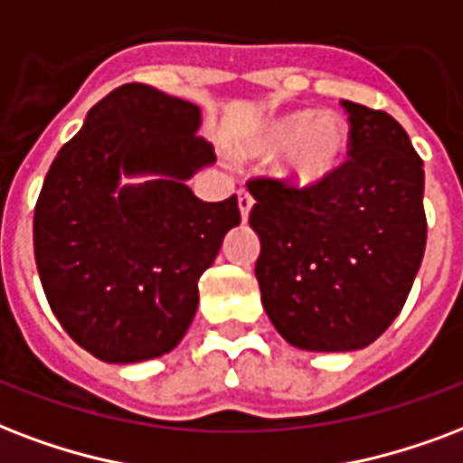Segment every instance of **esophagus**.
<instances>
[{"label": "esophagus", "instance_id": "1", "mask_svg": "<svg viewBox=\"0 0 463 463\" xmlns=\"http://www.w3.org/2000/svg\"><path fill=\"white\" fill-rule=\"evenodd\" d=\"M252 203H255V199H252L250 194H247V192L238 194V206H240V216H242V221H247V216H250V211H252Z\"/></svg>", "mask_w": 463, "mask_h": 463}]
</instances>
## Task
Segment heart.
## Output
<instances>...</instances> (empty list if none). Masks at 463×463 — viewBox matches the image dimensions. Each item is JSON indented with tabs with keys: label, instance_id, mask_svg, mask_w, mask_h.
<instances>
[{
	"label": "heart",
	"instance_id": "heart-1",
	"mask_svg": "<svg viewBox=\"0 0 463 463\" xmlns=\"http://www.w3.org/2000/svg\"><path fill=\"white\" fill-rule=\"evenodd\" d=\"M242 157L279 153L277 175L294 186H317L337 175L349 153V123L335 111L269 116L238 140Z\"/></svg>",
	"mask_w": 463,
	"mask_h": 463
}]
</instances>
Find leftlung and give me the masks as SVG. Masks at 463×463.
<instances>
[{"label": "left lung", "mask_w": 463, "mask_h": 463, "mask_svg": "<svg viewBox=\"0 0 463 463\" xmlns=\"http://www.w3.org/2000/svg\"><path fill=\"white\" fill-rule=\"evenodd\" d=\"M349 160L317 186L257 176L255 277L277 333L308 352L372 345L403 308L425 255V172L403 126L342 101Z\"/></svg>", "instance_id": "8db88e82"}]
</instances>
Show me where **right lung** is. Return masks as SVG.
<instances>
[{
  "label": "right lung",
  "instance_id": "1",
  "mask_svg": "<svg viewBox=\"0 0 463 463\" xmlns=\"http://www.w3.org/2000/svg\"><path fill=\"white\" fill-rule=\"evenodd\" d=\"M199 126L192 101L123 84L91 106L45 175L33 213L41 284L65 333L101 362L172 352L196 316L201 274L240 223L235 196L208 203L186 186L216 162Z\"/></svg>",
  "mask_w": 463,
  "mask_h": 463
}]
</instances>
